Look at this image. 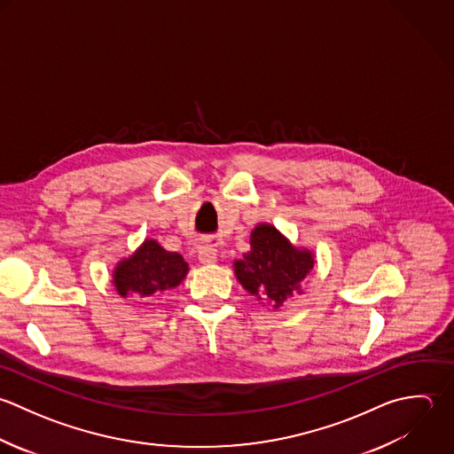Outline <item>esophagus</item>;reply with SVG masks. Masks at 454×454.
Wrapping results in <instances>:
<instances>
[{"instance_id":"34e87169","label":"esophagus","mask_w":454,"mask_h":454,"mask_svg":"<svg viewBox=\"0 0 454 454\" xmlns=\"http://www.w3.org/2000/svg\"><path fill=\"white\" fill-rule=\"evenodd\" d=\"M198 258L201 263H215L217 260V249L212 244H203L198 247Z\"/></svg>"}]
</instances>
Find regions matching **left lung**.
<instances>
[{
  "label": "left lung",
  "mask_w": 454,
  "mask_h": 454,
  "mask_svg": "<svg viewBox=\"0 0 454 454\" xmlns=\"http://www.w3.org/2000/svg\"><path fill=\"white\" fill-rule=\"evenodd\" d=\"M315 265L309 249H297L272 224H258L251 231V251L233 263L239 283L265 306L281 308Z\"/></svg>",
  "instance_id": "8db88e82"
}]
</instances>
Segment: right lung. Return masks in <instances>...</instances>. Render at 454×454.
Listing matches in <instances>:
<instances>
[{"label": "right lung", "instance_id": "obj_1", "mask_svg": "<svg viewBox=\"0 0 454 454\" xmlns=\"http://www.w3.org/2000/svg\"><path fill=\"white\" fill-rule=\"evenodd\" d=\"M187 272L189 265L178 253H169L159 242L146 239L136 253L118 262L113 285L121 297L136 294L145 299L176 288Z\"/></svg>", "mask_w": 454, "mask_h": 454}]
</instances>
